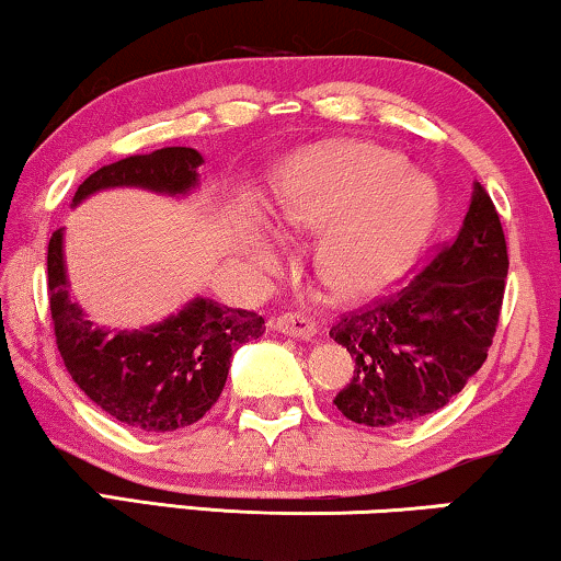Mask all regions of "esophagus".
Returning <instances> with one entry per match:
<instances>
[{"instance_id": "obj_1", "label": "esophagus", "mask_w": 561, "mask_h": 561, "mask_svg": "<svg viewBox=\"0 0 561 561\" xmlns=\"http://www.w3.org/2000/svg\"><path fill=\"white\" fill-rule=\"evenodd\" d=\"M273 327L280 334L298 336V340H309V336L317 334V321L306 317V313H280L278 319H273Z\"/></svg>"}]
</instances>
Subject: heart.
<instances>
[{
    "instance_id": "heart-1",
    "label": "heart",
    "mask_w": 561,
    "mask_h": 561,
    "mask_svg": "<svg viewBox=\"0 0 561 561\" xmlns=\"http://www.w3.org/2000/svg\"><path fill=\"white\" fill-rule=\"evenodd\" d=\"M439 194L409 160L373 142L298 158L278 204L290 232L323 234L319 273L340 296L365 298L401 278L434 232ZM267 265V257H260Z\"/></svg>"
}]
</instances>
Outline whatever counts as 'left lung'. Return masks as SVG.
Here are the masks:
<instances>
[{
  "label": "left lung",
  "instance_id": "1",
  "mask_svg": "<svg viewBox=\"0 0 561 561\" xmlns=\"http://www.w3.org/2000/svg\"><path fill=\"white\" fill-rule=\"evenodd\" d=\"M508 248L493 198L474 183L462 229L393 294L329 329L355 359L334 405L393 428L439 411L480 370L503 309Z\"/></svg>",
  "mask_w": 561,
  "mask_h": 561
}]
</instances>
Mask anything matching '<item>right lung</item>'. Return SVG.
Wrapping results in <instances>:
<instances>
[{
	"label": "right lung",
	"mask_w": 561,
	"mask_h": 561,
	"mask_svg": "<svg viewBox=\"0 0 561 561\" xmlns=\"http://www.w3.org/2000/svg\"><path fill=\"white\" fill-rule=\"evenodd\" d=\"M204 160L194 148H163L102 165L76 191L73 204L112 186L186 194ZM48 301L53 332L76 386L122 424L142 432H175L196 424L217 403L229 359L240 344L265 332L255 311L194 298L163 324L140 332H104L68 298L64 232L48 242Z\"/></svg>",
	"instance_id": "obj_1"
}]
</instances>
